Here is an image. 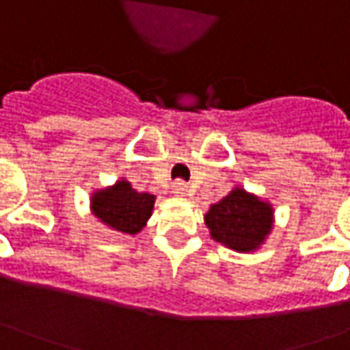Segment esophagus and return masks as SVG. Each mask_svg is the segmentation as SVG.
Segmentation results:
<instances>
[{"instance_id": "1", "label": "esophagus", "mask_w": 350, "mask_h": 350, "mask_svg": "<svg viewBox=\"0 0 350 350\" xmlns=\"http://www.w3.org/2000/svg\"><path fill=\"white\" fill-rule=\"evenodd\" d=\"M173 195H177V196H187L189 195V185L185 181H175L173 183Z\"/></svg>"}]
</instances>
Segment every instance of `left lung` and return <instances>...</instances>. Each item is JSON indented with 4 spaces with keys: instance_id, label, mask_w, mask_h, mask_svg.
<instances>
[{
    "instance_id": "left-lung-1",
    "label": "left lung",
    "mask_w": 350,
    "mask_h": 350,
    "mask_svg": "<svg viewBox=\"0 0 350 350\" xmlns=\"http://www.w3.org/2000/svg\"><path fill=\"white\" fill-rule=\"evenodd\" d=\"M204 222L218 243L249 253L259 247L271 232L273 208L243 189H234L220 202L210 206Z\"/></svg>"
}]
</instances>
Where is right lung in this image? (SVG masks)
<instances>
[{"label":"right lung","mask_w":350,"mask_h":350,"mask_svg":"<svg viewBox=\"0 0 350 350\" xmlns=\"http://www.w3.org/2000/svg\"><path fill=\"white\" fill-rule=\"evenodd\" d=\"M155 196L150 193H138L128 181H118L115 187L93 195L91 208L95 216L107 224L111 230L122 234H138L152 216Z\"/></svg>","instance_id":"1"}]
</instances>
